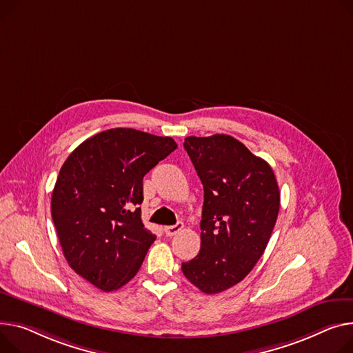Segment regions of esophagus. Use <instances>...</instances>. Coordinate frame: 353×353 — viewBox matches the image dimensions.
Returning <instances> with one entry per match:
<instances>
[{
    "instance_id": "34e87169",
    "label": "esophagus",
    "mask_w": 353,
    "mask_h": 353,
    "mask_svg": "<svg viewBox=\"0 0 353 353\" xmlns=\"http://www.w3.org/2000/svg\"><path fill=\"white\" fill-rule=\"evenodd\" d=\"M183 227H184V224H183L181 221H179V223L174 224V225L164 227V234H166L168 237H173V236H176V234H179V232L183 230Z\"/></svg>"
}]
</instances>
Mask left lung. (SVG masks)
I'll return each mask as SVG.
<instances>
[{
    "label": "left lung",
    "instance_id": "8db88e82",
    "mask_svg": "<svg viewBox=\"0 0 353 353\" xmlns=\"http://www.w3.org/2000/svg\"><path fill=\"white\" fill-rule=\"evenodd\" d=\"M204 187L200 252L181 271L205 294L243 281L264 254L278 211L279 189L270 164L228 134L184 139Z\"/></svg>",
    "mask_w": 353,
    "mask_h": 353
}]
</instances>
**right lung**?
I'll return each mask as SVG.
<instances>
[{
	"label": "right lung",
	"mask_w": 353,
	"mask_h": 353,
	"mask_svg": "<svg viewBox=\"0 0 353 353\" xmlns=\"http://www.w3.org/2000/svg\"><path fill=\"white\" fill-rule=\"evenodd\" d=\"M177 145L172 137L116 128L86 139L65 160L51 214L69 267L109 292L137 274L156 240L140 217L143 177Z\"/></svg>",
	"instance_id": "1"
}]
</instances>
